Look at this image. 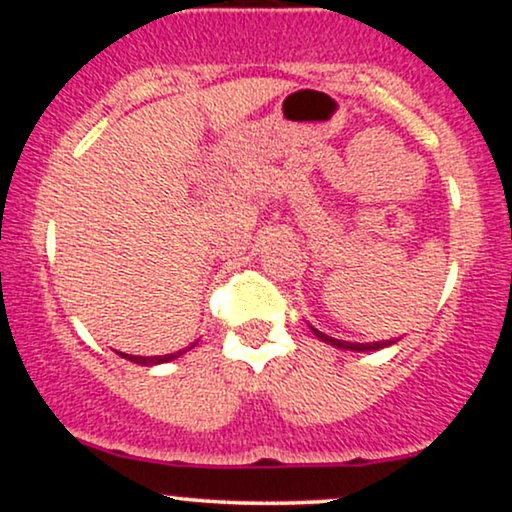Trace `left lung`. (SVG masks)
I'll return each instance as SVG.
<instances>
[{"mask_svg":"<svg viewBox=\"0 0 512 512\" xmlns=\"http://www.w3.org/2000/svg\"><path fill=\"white\" fill-rule=\"evenodd\" d=\"M310 330L317 339H322L325 344H332L337 346V349H346V351H380L385 349V346H392L395 342L392 339H385V342H370V344H358V342H344V339H334V337H327V334H322L320 330H315L313 325H310Z\"/></svg>","mask_w":512,"mask_h":512,"instance_id":"obj_1","label":"left lung"}]
</instances>
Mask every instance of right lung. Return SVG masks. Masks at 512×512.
I'll return each instance as SVG.
<instances>
[{
	"label": "right lung",
	"instance_id": "add662e5",
	"mask_svg": "<svg viewBox=\"0 0 512 512\" xmlns=\"http://www.w3.org/2000/svg\"><path fill=\"white\" fill-rule=\"evenodd\" d=\"M180 354L182 351H178V354H168V356H129V354H125V358L132 363H139V366H158V363L173 361V358H178Z\"/></svg>",
	"mask_w": 512,
	"mask_h": 512
}]
</instances>
